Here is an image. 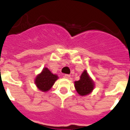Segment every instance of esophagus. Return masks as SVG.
Returning <instances> with one entry per match:
<instances>
[{"mask_svg":"<svg viewBox=\"0 0 130 130\" xmlns=\"http://www.w3.org/2000/svg\"><path fill=\"white\" fill-rule=\"evenodd\" d=\"M64 77H65V78H67V79H70V78H71V75H69V74H65Z\"/></svg>","mask_w":130,"mask_h":130,"instance_id":"1","label":"esophagus"}]
</instances>
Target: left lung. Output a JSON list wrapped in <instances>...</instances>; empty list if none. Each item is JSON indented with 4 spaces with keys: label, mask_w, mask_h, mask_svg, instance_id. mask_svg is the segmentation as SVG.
Segmentation results:
<instances>
[{
    "label": "left lung",
    "mask_w": 130,
    "mask_h": 130,
    "mask_svg": "<svg viewBox=\"0 0 130 130\" xmlns=\"http://www.w3.org/2000/svg\"><path fill=\"white\" fill-rule=\"evenodd\" d=\"M75 88L77 93L81 96L88 94L93 90L94 83L86 70L80 76V79L75 82Z\"/></svg>",
    "instance_id": "8db88e82"
}]
</instances>
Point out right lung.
Masks as SVG:
<instances>
[{
	"label": "right lung",
	"mask_w": 130,
	"mask_h": 130,
	"mask_svg": "<svg viewBox=\"0 0 130 130\" xmlns=\"http://www.w3.org/2000/svg\"><path fill=\"white\" fill-rule=\"evenodd\" d=\"M58 79L57 75L53 74L48 68H44L42 73L38 75L35 80L36 86L41 91L46 92L51 88Z\"/></svg>",
	"instance_id": "obj_1"
}]
</instances>
